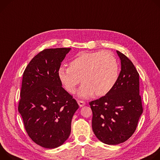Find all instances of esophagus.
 Returning a JSON list of instances; mask_svg holds the SVG:
<instances>
[{
    "label": "esophagus",
    "mask_w": 160,
    "mask_h": 160,
    "mask_svg": "<svg viewBox=\"0 0 160 160\" xmlns=\"http://www.w3.org/2000/svg\"><path fill=\"white\" fill-rule=\"evenodd\" d=\"M78 103L79 105V107H81V108L85 105V102L84 101H82V100H78Z\"/></svg>",
    "instance_id": "1"
}]
</instances>
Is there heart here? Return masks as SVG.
<instances>
[{"mask_svg": "<svg viewBox=\"0 0 160 160\" xmlns=\"http://www.w3.org/2000/svg\"><path fill=\"white\" fill-rule=\"evenodd\" d=\"M119 63L110 51L80 52L69 63L68 68L62 67L58 76L65 89L74 93L80 82L78 95L88 98L102 97L114 86L119 76Z\"/></svg>", "mask_w": 160, "mask_h": 160, "instance_id": "b5f03b06", "label": "heart"}]
</instances>
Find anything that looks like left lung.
<instances>
[{"label":"left lung","instance_id":"1","mask_svg":"<svg viewBox=\"0 0 160 160\" xmlns=\"http://www.w3.org/2000/svg\"><path fill=\"white\" fill-rule=\"evenodd\" d=\"M121 70L112 90L105 96L90 102L93 112L92 128L103 143L117 145L135 132L143 112L139 94V74L132 61L117 51Z\"/></svg>","mask_w":160,"mask_h":160}]
</instances>
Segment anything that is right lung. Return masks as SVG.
Masks as SVG:
<instances>
[{"mask_svg": "<svg viewBox=\"0 0 160 160\" xmlns=\"http://www.w3.org/2000/svg\"><path fill=\"white\" fill-rule=\"evenodd\" d=\"M70 50L45 49L32 59L23 72L18 111L29 137L44 148H56L64 143L79 108L76 100L62 86L58 76Z\"/></svg>", "mask_w": 160, "mask_h": 160, "instance_id": "add662e5", "label": "right lung"}]
</instances>
